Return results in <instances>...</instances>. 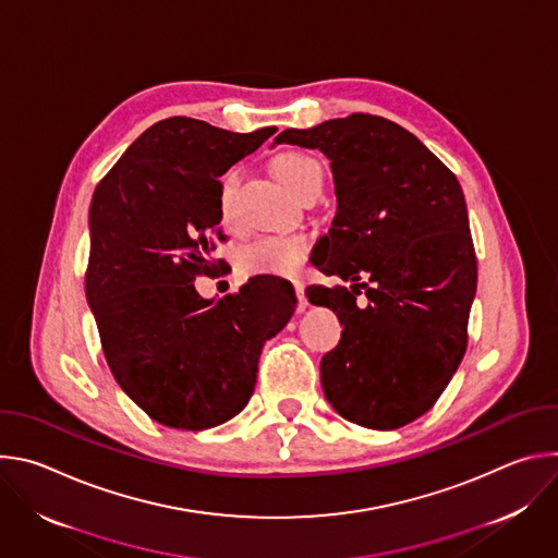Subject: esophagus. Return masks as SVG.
<instances>
[{
	"label": "esophagus",
	"mask_w": 558,
	"mask_h": 558,
	"mask_svg": "<svg viewBox=\"0 0 558 558\" xmlns=\"http://www.w3.org/2000/svg\"><path fill=\"white\" fill-rule=\"evenodd\" d=\"M293 289H295V295H298V311L302 313V311L308 306V300H306V295H304V284H302L300 280H295V282H293Z\"/></svg>",
	"instance_id": "obj_1"
}]
</instances>
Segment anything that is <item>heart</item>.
Wrapping results in <instances>:
<instances>
[{
  "label": "heart",
  "mask_w": 558,
  "mask_h": 558,
  "mask_svg": "<svg viewBox=\"0 0 558 558\" xmlns=\"http://www.w3.org/2000/svg\"><path fill=\"white\" fill-rule=\"evenodd\" d=\"M276 177L298 196L313 187H323V166L306 151L287 149L274 158ZM241 187V170L229 168L218 181V214L222 222H231L235 216V198ZM311 241L302 233L267 235L250 245L241 254V271L245 276H295L306 260Z\"/></svg>",
  "instance_id": "heart-1"
}]
</instances>
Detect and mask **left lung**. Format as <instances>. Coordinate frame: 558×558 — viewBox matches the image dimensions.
Masks as SVG:
<instances>
[{"label":"left lung","mask_w":558,"mask_h":558,"mask_svg":"<svg viewBox=\"0 0 558 558\" xmlns=\"http://www.w3.org/2000/svg\"><path fill=\"white\" fill-rule=\"evenodd\" d=\"M276 143L323 149L336 181L315 267L353 284L306 289L344 325L320 364L327 400L353 424L402 428L435 407L468 347L476 256L461 185L415 134L375 114L289 128Z\"/></svg>","instance_id":"left-lung-1"}]
</instances>
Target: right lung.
<instances>
[{
	"label": "right lung",
	"instance_id": "obj_1",
	"mask_svg": "<svg viewBox=\"0 0 558 558\" xmlns=\"http://www.w3.org/2000/svg\"><path fill=\"white\" fill-rule=\"evenodd\" d=\"M276 128L238 134L190 117L147 128L99 181L90 205L86 295L106 362L154 422L205 430L241 413L256 386L263 344L295 311L282 278H252L203 300L211 276L218 179Z\"/></svg>",
	"mask_w": 558,
	"mask_h": 558
}]
</instances>
